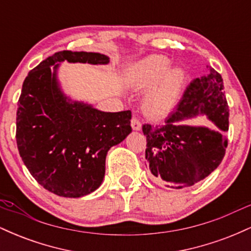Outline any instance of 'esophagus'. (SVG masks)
Instances as JSON below:
<instances>
[{
    "mask_svg": "<svg viewBox=\"0 0 251 251\" xmlns=\"http://www.w3.org/2000/svg\"><path fill=\"white\" fill-rule=\"evenodd\" d=\"M131 126L134 131H139V129H142V123H140V120L138 119V118H132Z\"/></svg>",
    "mask_w": 251,
    "mask_h": 251,
    "instance_id": "34e87169",
    "label": "esophagus"
}]
</instances>
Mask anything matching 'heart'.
Returning <instances> with one entry per match:
<instances>
[{
	"mask_svg": "<svg viewBox=\"0 0 251 251\" xmlns=\"http://www.w3.org/2000/svg\"><path fill=\"white\" fill-rule=\"evenodd\" d=\"M171 61L162 55H151L134 63L127 72V82L137 89H148L143 108L151 117L168 114L178 101L185 81V73L179 67H171Z\"/></svg>",
	"mask_w": 251,
	"mask_h": 251,
	"instance_id": "heart-1",
	"label": "heart"
}]
</instances>
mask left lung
I'll use <instances>...</instances> for the list:
<instances>
[{
	"mask_svg": "<svg viewBox=\"0 0 251 251\" xmlns=\"http://www.w3.org/2000/svg\"><path fill=\"white\" fill-rule=\"evenodd\" d=\"M184 92L177 107L159 125H143L146 165L157 180L181 189L204 179L220 165L227 146L229 106L221 74L209 67ZM205 114L218 128L179 126L178 121Z\"/></svg>",
	"mask_w": 251,
	"mask_h": 251,
	"instance_id": "8db88e82",
	"label": "left lung"
}]
</instances>
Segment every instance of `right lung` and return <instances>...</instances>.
Returning <instances> with one entry per match:
<instances>
[{
    "label": "right lung",
    "instance_id": "obj_1",
    "mask_svg": "<svg viewBox=\"0 0 251 251\" xmlns=\"http://www.w3.org/2000/svg\"><path fill=\"white\" fill-rule=\"evenodd\" d=\"M62 61L106 65L109 59L100 53L62 50L31 70L17 102L16 143L40 185L57 196L77 198L101 185L106 154L132 132V114L71 101L56 79L57 62Z\"/></svg>",
    "mask_w": 251,
    "mask_h": 251
}]
</instances>
